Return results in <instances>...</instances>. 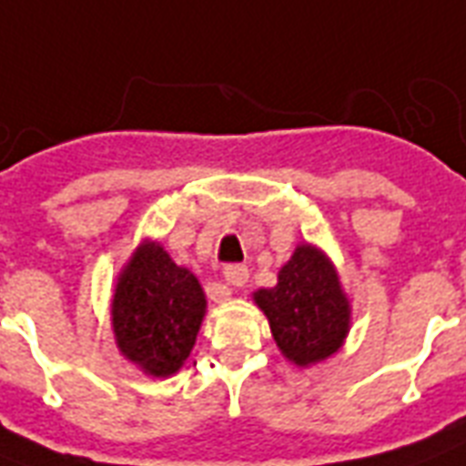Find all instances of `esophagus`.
<instances>
[{
	"label": "esophagus",
	"instance_id": "34e87169",
	"mask_svg": "<svg viewBox=\"0 0 466 466\" xmlns=\"http://www.w3.org/2000/svg\"><path fill=\"white\" fill-rule=\"evenodd\" d=\"M222 276H225L227 283L234 285V288H244L248 280V270L247 266H227V268L222 270Z\"/></svg>",
	"mask_w": 466,
	"mask_h": 466
}]
</instances>
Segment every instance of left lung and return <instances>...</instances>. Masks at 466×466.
Wrapping results in <instances>:
<instances>
[{
	"instance_id": "8db88e82",
	"label": "left lung",
	"mask_w": 466,
	"mask_h": 466,
	"mask_svg": "<svg viewBox=\"0 0 466 466\" xmlns=\"http://www.w3.org/2000/svg\"><path fill=\"white\" fill-rule=\"evenodd\" d=\"M254 305L266 314L278 350L298 368L329 360L350 331V299L324 248L295 247L273 288L256 290Z\"/></svg>"
}]
</instances>
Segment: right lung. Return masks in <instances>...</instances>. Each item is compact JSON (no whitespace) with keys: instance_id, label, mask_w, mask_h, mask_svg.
Wrapping results in <instances>:
<instances>
[{"instance_id":"obj_1","label":"right lung","mask_w":466,"mask_h":466,"mask_svg":"<svg viewBox=\"0 0 466 466\" xmlns=\"http://www.w3.org/2000/svg\"><path fill=\"white\" fill-rule=\"evenodd\" d=\"M208 299L203 285L164 251L142 239L116 278L111 329L120 355L149 377H171L196 346Z\"/></svg>"}]
</instances>
